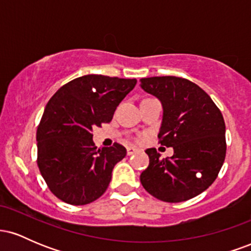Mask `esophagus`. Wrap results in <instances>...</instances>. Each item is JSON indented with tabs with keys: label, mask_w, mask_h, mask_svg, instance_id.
Instances as JSON below:
<instances>
[{
	"label": "esophagus",
	"mask_w": 251,
	"mask_h": 251,
	"mask_svg": "<svg viewBox=\"0 0 251 251\" xmlns=\"http://www.w3.org/2000/svg\"><path fill=\"white\" fill-rule=\"evenodd\" d=\"M126 151H127V155H132V154L137 153V152H138V149L133 148V146H128V148L126 149Z\"/></svg>",
	"instance_id": "34e87169"
}]
</instances>
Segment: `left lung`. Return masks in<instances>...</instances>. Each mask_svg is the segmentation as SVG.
Instances as JSON below:
<instances>
[{
  "mask_svg": "<svg viewBox=\"0 0 251 251\" xmlns=\"http://www.w3.org/2000/svg\"><path fill=\"white\" fill-rule=\"evenodd\" d=\"M140 86L162 101L158 138L175 152L162 159L155 149L146 150L150 164L140 175L142 185L168 203L191 200L214 183L226 159L223 116L209 94L188 79L144 77Z\"/></svg>",
  "mask_w": 251,
  "mask_h": 251,
  "instance_id": "8db88e82",
  "label": "left lung"
}]
</instances>
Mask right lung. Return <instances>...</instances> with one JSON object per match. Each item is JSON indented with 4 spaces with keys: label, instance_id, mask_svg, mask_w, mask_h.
<instances>
[{
    "label": "right lung",
    "instance_id": "right-lung-1",
    "mask_svg": "<svg viewBox=\"0 0 251 251\" xmlns=\"http://www.w3.org/2000/svg\"><path fill=\"white\" fill-rule=\"evenodd\" d=\"M135 79L89 74L57 89L36 131L37 166L53 195L72 205L92 203L107 189L126 149H97L93 128L109 123Z\"/></svg>",
    "mask_w": 251,
    "mask_h": 251
}]
</instances>
